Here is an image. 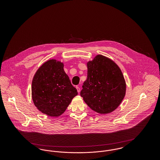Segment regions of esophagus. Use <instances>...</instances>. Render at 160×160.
I'll list each match as a JSON object with an SVG mask.
<instances>
[{
    "label": "esophagus",
    "mask_w": 160,
    "mask_h": 160,
    "mask_svg": "<svg viewBox=\"0 0 160 160\" xmlns=\"http://www.w3.org/2000/svg\"><path fill=\"white\" fill-rule=\"evenodd\" d=\"M76 89L77 90V92H78V93H80V88H79V86H77Z\"/></svg>",
    "instance_id": "1"
}]
</instances>
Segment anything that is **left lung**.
<instances>
[{"label": "left lung", "mask_w": 160, "mask_h": 160, "mask_svg": "<svg viewBox=\"0 0 160 160\" xmlns=\"http://www.w3.org/2000/svg\"><path fill=\"white\" fill-rule=\"evenodd\" d=\"M88 77L80 95L93 111L107 114L123 99L126 84L122 71L113 61L97 55L88 64Z\"/></svg>", "instance_id": "8db88e82"}]
</instances>
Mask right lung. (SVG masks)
<instances>
[{
    "instance_id": "right-lung-1",
    "label": "right lung",
    "mask_w": 160,
    "mask_h": 160,
    "mask_svg": "<svg viewBox=\"0 0 160 160\" xmlns=\"http://www.w3.org/2000/svg\"><path fill=\"white\" fill-rule=\"evenodd\" d=\"M78 94L63 69V64L54 59L47 61L37 71L32 83L35 106L42 113L59 116Z\"/></svg>"
}]
</instances>
